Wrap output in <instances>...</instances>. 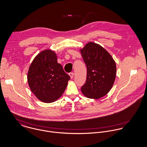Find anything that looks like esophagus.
I'll return each instance as SVG.
<instances>
[{"label":"esophagus","mask_w":147,"mask_h":147,"mask_svg":"<svg viewBox=\"0 0 147 147\" xmlns=\"http://www.w3.org/2000/svg\"><path fill=\"white\" fill-rule=\"evenodd\" d=\"M69 76L70 77V78L72 79V78H73V77H74V73H69Z\"/></svg>","instance_id":"1"}]
</instances>
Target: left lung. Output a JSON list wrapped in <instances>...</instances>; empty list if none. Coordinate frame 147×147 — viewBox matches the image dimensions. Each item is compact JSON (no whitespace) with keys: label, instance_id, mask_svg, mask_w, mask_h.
<instances>
[{"label":"left lung","instance_id":"8db88e82","mask_svg":"<svg viewBox=\"0 0 147 147\" xmlns=\"http://www.w3.org/2000/svg\"><path fill=\"white\" fill-rule=\"evenodd\" d=\"M80 51L87 66V77L81 88L90 99H98L109 93L117 76V66L111 55L98 44L88 42Z\"/></svg>","mask_w":147,"mask_h":147}]
</instances>
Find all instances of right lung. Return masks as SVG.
I'll return each instance as SVG.
<instances>
[{"instance_id":"add662e5","label":"right lung","mask_w":147,"mask_h":147,"mask_svg":"<svg viewBox=\"0 0 147 147\" xmlns=\"http://www.w3.org/2000/svg\"><path fill=\"white\" fill-rule=\"evenodd\" d=\"M70 79L57 62L56 53L51 49L42 51L34 58L27 74L31 92L38 100L48 103L62 96Z\"/></svg>"}]
</instances>
